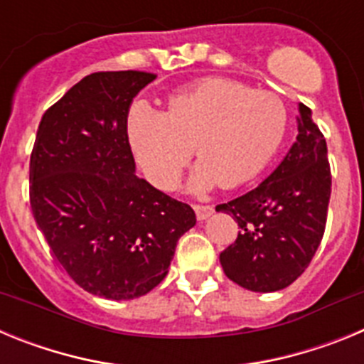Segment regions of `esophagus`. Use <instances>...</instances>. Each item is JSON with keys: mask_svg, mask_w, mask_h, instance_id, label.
<instances>
[{"mask_svg": "<svg viewBox=\"0 0 364 364\" xmlns=\"http://www.w3.org/2000/svg\"><path fill=\"white\" fill-rule=\"evenodd\" d=\"M193 210H195V213H197L198 220H205V218L211 217L215 211L213 205H204V204H195L193 205Z\"/></svg>", "mask_w": 364, "mask_h": 364, "instance_id": "34e87169", "label": "esophagus"}]
</instances>
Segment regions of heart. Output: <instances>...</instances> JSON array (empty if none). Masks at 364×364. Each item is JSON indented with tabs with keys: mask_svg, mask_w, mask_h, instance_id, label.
Returning a JSON list of instances; mask_svg holds the SVG:
<instances>
[{
	"mask_svg": "<svg viewBox=\"0 0 364 364\" xmlns=\"http://www.w3.org/2000/svg\"><path fill=\"white\" fill-rule=\"evenodd\" d=\"M288 129L279 96L230 78H204L173 92L166 111L138 105L127 118V138L154 186L173 189L195 153L200 160L189 189L237 188L255 178L277 154Z\"/></svg>",
	"mask_w": 364,
	"mask_h": 364,
	"instance_id": "1",
	"label": "heart"
}]
</instances>
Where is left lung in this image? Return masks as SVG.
I'll return each mask as SVG.
<instances>
[{
    "mask_svg": "<svg viewBox=\"0 0 364 364\" xmlns=\"http://www.w3.org/2000/svg\"><path fill=\"white\" fill-rule=\"evenodd\" d=\"M297 140L277 169L255 189L217 211L239 222V235L220 253L228 279L252 291H277L301 277L324 235L332 173L326 140L299 104Z\"/></svg>",
    "mask_w": 364,
    "mask_h": 364,
    "instance_id": "8db88e82",
    "label": "left lung"
}]
</instances>
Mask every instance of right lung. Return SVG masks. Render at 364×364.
Returning <instances> with one entry per match:
<instances>
[{
	"label": "right lung",
	"mask_w": 364,
	"mask_h": 364,
	"mask_svg": "<svg viewBox=\"0 0 364 364\" xmlns=\"http://www.w3.org/2000/svg\"><path fill=\"white\" fill-rule=\"evenodd\" d=\"M156 74L92 73L41 117L32 147L31 208L54 259L83 290L129 301L159 286L191 205L134 175L131 102Z\"/></svg>",
	"instance_id": "obj_1"
}]
</instances>
